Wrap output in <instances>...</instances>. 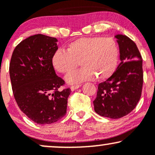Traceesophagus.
I'll list each match as a JSON object with an SVG mask.
<instances>
[{"instance_id":"esophagus-1","label":"esophagus","mask_w":155,"mask_h":155,"mask_svg":"<svg viewBox=\"0 0 155 155\" xmlns=\"http://www.w3.org/2000/svg\"><path fill=\"white\" fill-rule=\"evenodd\" d=\"M81 84H76V85H72L71 87V91H74V90H76V89L79 88L80 87H81Z\"/></svg>"}]
</instances>
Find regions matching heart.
Segmentation results:
<instances>
[{"label": "heart", "instance_id": "obj_1", "mask_svg": "<svg viewBox=\"0 0 155 155\" xmlns=\"http://www.w3.org/2000/svg\"><path fill=\"white\" fill-rule=\"evenodd\" d=\"M119 50L111 38L84 37L68 44L67 51L58 50L51 58V64L60 74L72 72L79 65L81 68L66 77L70 84L92 80H106L116 69Z\"/></svg>", "mask_w": 155, "mask_h": 155}]
</instances>
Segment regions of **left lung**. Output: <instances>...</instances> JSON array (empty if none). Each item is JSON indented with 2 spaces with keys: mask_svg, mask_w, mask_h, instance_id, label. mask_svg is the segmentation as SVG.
<instances>
[{
  "mask_svg": "<svg viewBox=\"0 0 155 155\" xmlns=\"http://www.w3.org/2000/svg\"><path fill=\"white\" fill-rule=\"evenodd\" d=\"M121 63L117 70L97 87L93 101L95 111L102 117L119 119L136 108L143 82V60L133 41L124 35H115Z\"/></svg>",
  "mask_w": 155,
  "mask_h": 155,
  "instance_id": "8db88e82",
  "label": "left lung"
}]
</instances>
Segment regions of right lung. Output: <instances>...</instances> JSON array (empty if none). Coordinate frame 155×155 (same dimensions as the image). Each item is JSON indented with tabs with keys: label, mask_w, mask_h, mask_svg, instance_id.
<instances>
[{
	"label": "right lung",
	"mask_w": 155,
	"mask_h": 155,
	"mask_svg": "<svg viewBox=\"0 0 155 155\" xmlns=\"http://www.w3.org/2000/svg\"><path fill=\"white\" fill-rule=\"evenodd\" d=\"M58 39L42 34L21 41L12 53L9 74L19 108L39 124L58 122L66 114L70 88L60 91L65 81L57 76L51 58L58 47Z\"/></svg>",
	"instance_id": "1"
}]
</instances>
